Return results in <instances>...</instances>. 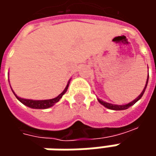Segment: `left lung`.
<instances>
[{
  "instance_id": "obj_1",
  "label": "left lung",
  "mask_w": 156,
  "mask_h": 156,
  "mask_svg": "<svg viewBox=\"0 0 156 156\" xmlns=\"http://www.w3.org/2000/svg\"><path fill=\"white\" fill-rule=\"evenodd\" d=\"M147 81H148V76H147V82H146V85H145V87H144V89L142 90V92L141 94L136 98L135 100H134L133 101H131V102H129V104H126V105H113L110 104V103H108V102H105L103 101H101V100L98 99L99 101V102L101 105H103L104 107L106 108H109V109H113V110H124V109H127V108H129V107H131L132 105H134L137 101H139V100L141 99V96L143 95V94L145 92V89H146V87H147Z\"/></svg>"
}]
</instances>
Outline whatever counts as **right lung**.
I'll use <instances>...</instances> for the list:
<instances>
[{
  "label": "right lung",
  "instance_id": "obj_1",
  "mask_svg": "<svg viewBox=\"0 0 156 156\" xmlns=\"http://www.w3.org/2000/svg\"><path fill=\"white\" fill-rule=\"evenodd\" d=\"M69 87V84L67 85V87H65L64 91L62 93L60 94L57 97L54 98V99H50V100H42V101H34V100H27V99H22V98H20L18 97L15 93V97L17 99L21 101L22 104L26 105L27 107H29V108H39V109H45V108H48L52 107L53 105H55L56 102L59 101V100L61 99L62 97V95L66 93L67 89Z\"/></svg>",
  "mask_w": 156,
  "mask_h": 156
}]
</instances>
